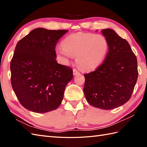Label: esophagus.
Segmentation results:
<instances>
[{"label": "esophagus", "mask_w": 147, "mask_h": 147, "mask_svg": "<svg viewBox=\"0 0 147 147\" xmlns=\"http://www.w3.org/2000/svg\"><path fill=\"white\" fill-rule=\"evenodd\" d=\"M79 74V72H78V71H77V69H73V75H77V74Z\"/></svg>", "instance_id": "1"}]
</instances>
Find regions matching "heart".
I'll return each mask as SVG.
<instances>
[{
  "label": "heart",
  "instance_id": "obj_1",
  "mask_svg": "<svg viewBox=\"0 0 147 147\" xmlns=\"http://www.w3.org/2000/svg\"><path fill=\"white\" fill-rule=\"evenodd\" d=\"M62 47L56 48V54L64 64H68L73 57L80 69L90 71L103 62L108 51V42L103 35L79 32L64 38Z\"/></svg>",
  "mask_w": 147,
  "mask_h": 147
}]
</instances>
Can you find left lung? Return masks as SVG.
<instances>
[{
	"label": "left lung",
	"mask_w": 147,
	"mask_h": 147,
	"mask_svg": "<svg viewBox=\"0 0 147 147\" xmlns=\"http://www.w3.org/2000/svg\"><path fill=\"white\" fill-rule=\"evenodd\" d=\"M108 53L97 69L84 74L88 103L102 110L118 108L130 99L138 78L137 59L128 42L111 29H102Z\"/></svg>",
	"instance_id": "left-lung-1"
}]
</instances>
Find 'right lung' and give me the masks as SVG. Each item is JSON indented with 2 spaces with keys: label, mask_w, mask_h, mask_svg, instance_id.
Wrapping results in <instances>:
<instances>
[{
  "label": "right lung",
  "mask_w": 147,
  "mask_h": 147,
  "mask_svg": "<svg viewBox=\"0 0 147 147\" xmlns=\"http://www.w3.org/2000/svg\"><path fill=\"white\" fill-rule=\"evenodd\" d=\"M67 31L36 28L17 44L10 66L11 80L27 110L43 113L56 110L62 102L73 69L57 63L55 47Z\"/></svg>",
  "instance_id": "right-lung-1"
}]
</instances>
